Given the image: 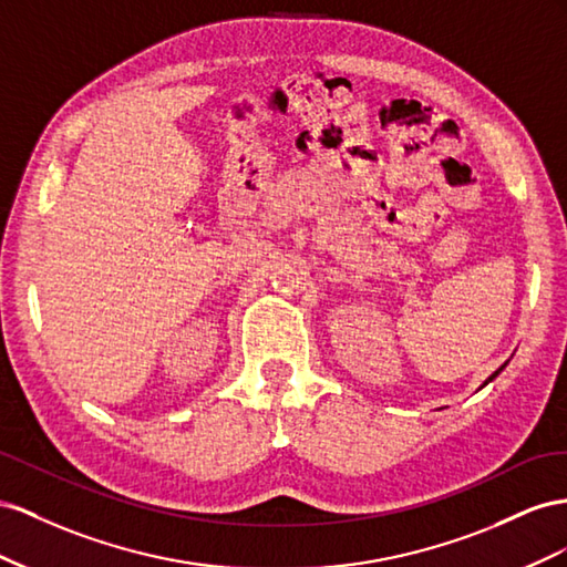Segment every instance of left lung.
Masks as SVG:
<instances>
[{
    "label": "left lung",
    "mask_w": 567,
    "mask_h": 567,
    "mask_svg": "<svg viewBox=\"0 0 567 567\" xmlns=\"http://www.w3.org/2000/svg\"><path fill=\"white\" fill-rule=\"evenodd\" d=\"M501 368H504V365H501ZM501 368H498V370H496V373H494V375H492V378H489V380H487V382H492V380H494V378H496V375H498V373H501ZM487 382H484V384H487Z\"/></svg>",
    "instance_id": "obj_1"
}]
</instances>
